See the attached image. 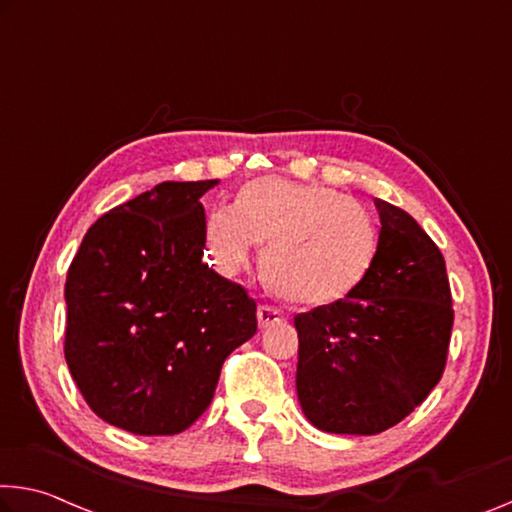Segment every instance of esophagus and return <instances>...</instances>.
I'll use <instances>...</instances> for the list:
<instances>
[{"label":"esophagus","mask_w":512,"mask_h":512,"mask_svg":"<svg viewBox=\"0 0 512 512\" xmlns=\"http://www.w3.org/2000/svg\"><path fill=\"white\" fill-rule=\"evenodd\" d=\"M285 319H287V314L282 312L280 307H275V305H259L257 321H259V326H262V328L275 326V323H282Z\"/></svg>","instance_id":"obj_1"}]
</instances>
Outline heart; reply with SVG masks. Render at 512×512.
<instances>
[{
	"instance_id": "obj_1",
	"label": "heart",
	"mask_w": 512,
	"mask_h": 512,
	"mask_svg": "<svg viewBox=\"0 0 512 512\" xmlns=\"http://www.w3.org/2000/svg\"><path fill=\"white\" fill-rule=\"evenodd\" d=\"M262 243V275L296 305H326L351 294L371 271L378 227L358 200L321 184L259 177L237 207H216L205 221V250L216 271L234 275Z\"/></svg>"
}]
</instances>
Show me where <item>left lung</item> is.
Here are the masks:
<instances>
[{
  "mask_svg": "<svg viewBox=\"0 0 512 512\" xmlns=\"http://www.w3.org/2000/svg\"><path fill=\"white\" fill-rule=\"evenodd\" d=\"M371 271L346 298L296 314V389L326 433L376 435L426 401L449 355L453 305L444 257L403 209L376 200Z\"/></svg>",
  "mask_w": 512,
  "mask_h": 512,
  "instance_id": "1",
  "label": "left lung"
}]
</instances>
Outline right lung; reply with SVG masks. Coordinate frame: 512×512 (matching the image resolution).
<instances>
[{
	"label": "right lung",
	"mask_w": 512,
	"mask_h": 512,
	"mask_svg": "<svg viewBox=\"0 0 512 512\" xmlns=\"http://www.w3.org/2000/svg\"><path fill=\"white\" fill-rule=\"evenodd\" d=\"M214 184L164 182L111 209L68 269V369L88 408L134 435L189 428L257 332L255 298L202 262Z\"/></svg>",
	"instance_id": "right-lung-1"
}]
</instances>
